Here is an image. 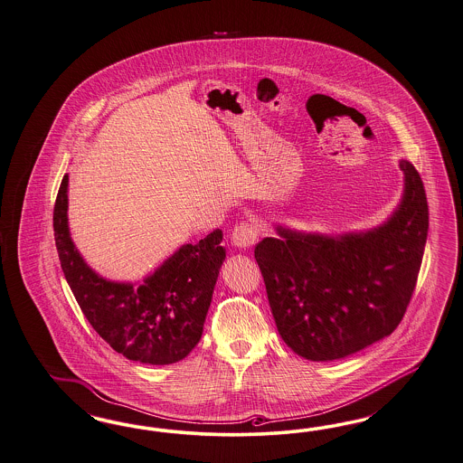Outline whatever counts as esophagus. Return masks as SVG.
<instances>
[{
  "label": "esophagus",
  "mask_w": 463,
  "mask_h": 463,
  "mask_svg": "<svg viewBox=\"0 0 463 463\" xmlns=\"http://www.w3.org/2000/svg\"><path fill=\"white\" fill-rule=\"evenodd\" d=\"M259 223L255 221H242L234 227L231 240L234 242V246H238L241 250H248L259 241Z\"/></svg>",
  "instance_id": "obj_1"
}]
</instances>
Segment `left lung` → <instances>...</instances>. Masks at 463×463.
Returning a JSON list of instances; mask_svg holds the SVG:
<instances>
[{
	"instance_id": "obj_1",
	"label": "left lung",
	"mask_w": 463,
	"mask_h": 463,
	"mask_svg": "<svg viewBox=\"0 0 463 463\" xmlns=\"http://www.w3.org/2000/svg\"><path fill=\"white\" fill-rule=\"evenodd\" d=\"M388 222L326 236L278 225L255 246L279 334L293 352L331 362L386 337L402 322L426 248L429 206L415 166Z\"/></svg>"
}]
</instances>
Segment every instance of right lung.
Listing matches in <instances>:
<instances>
[{"label":"right lung","mask_w":463,"mask_h":463,"mask_svg":"<svg viewBox=\"0 0 463 463\" xmlns=\"http://www.w3.org/2000/svg\"><path fill=\"white\" fill-rule=\"evenodd\" d=\"M69 175H63L53 210L61 270L84 317L111 348L126 358L168 365L200 343L213 288L225 260L222 231L181 246L141 286L98 276L77 251L69 231Z\"/></svg>","instance_id":"add662e5"}]
</instances>
